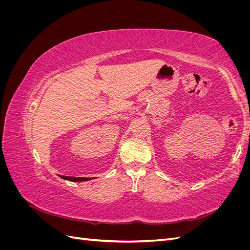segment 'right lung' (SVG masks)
<instances>
[{"mask_svg":"<svg viewBox=\"0 0 250 250\" xmlns=\"http://www.w3.org/2000/svg\"><path fill=\"white\" fill-rule=\"evenodd\" d=\"M60 177L63 179H66V180H70V181H85V180L92 179V178H86V177H72V176H63V175H62Z\"/></svg>","mask_w":250,"mask_h":250,"instance_id":"obj_1","label":"right lung"}]
</instances>
